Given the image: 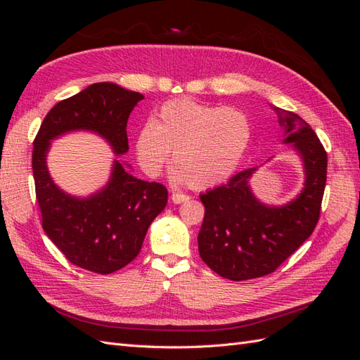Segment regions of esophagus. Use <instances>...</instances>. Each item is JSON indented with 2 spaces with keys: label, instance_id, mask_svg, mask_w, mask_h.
I'll return each instance as SVG.
<instances>
[{
  "label": "esophagus",
  "instance_id": "obj_1",
  "mask_svg": "<svg viewBox=\"0 0 360 360\" xmlns=\"http://www.w3.org/2000/svg\"><path fill=\"white\" fill-rule=\"evenodd\" d=\"M171 200H172V202H174V204H181V202H184V201H189V200H191V197H189V195H184V193L174 192V193L171 195Z\"/></svg>",
  "mask_w": 360,
  "mask_h": 360
}]
</instances>
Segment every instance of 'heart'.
Listing matches in <instances>:
<instances>
[{
	"label": "heart",
	"instance_id": "1",
	"mask_svg": "<svg viewBox=\"0 0 360 360\" xmlns=\"http://www.w3.org/2000/svg\"><path fill=\"white\" fill-rule=\"evenodd\" d=\"M250 138L249 117L238 108L176 99L160 106L156 123L148 120L141 126L135 147L139 165L150 177L159 176L174 151L171 179L205 189L237 169Z\"/></svg>",
	"mask_w": 360,
	"mask_h": 360
}]
</instances>
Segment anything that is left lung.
I'll use <instances>...</instances> for the list:
<instances>
[{
	"label": "left lung",
	"mask_w": 360,
	"mask_h": 360,
	"mask_svg": "<svg viewBox=\"0 0 360 360\" xmlns=\"http://www.w3.org/2000/svg\"><path fill=\"white\" fill-rule=\"evenodd\" d=\"M284 143L303 162L304 183L284 205L257 200L249 180L258 168L237 172L230 181L200 195L205 207L198 234L204 263L231 281L254 279L275 271L312 234L320 219L328 176V155L311 126L297 114L275 108Z\"/></svg>",
	"instance_id": "obj_1"
}]
</instances>
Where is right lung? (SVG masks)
Returning <instances> with one entry per match:
<instances>
[{"label":"right lung","instance_id":"1","mask_svg":"<svg viewBox=\"0 0 360 360\" xmlns=\"http://www.w3.org/2000/svg\"><path fill=\"white\" fill-rule=\"evenodd\" d=\"M144 96L112 82H97L58 102L43 120L32 150V176L41 226L72 264L94 274H114L135 259L150 224L165 209L160 183L134 177L114 160L106 186L79 198L53 183L46 165L51 141L75 130L101 135L115 155L129 150L126 126Z\"/></svg>","mask_w":360,"mask_h":360}]
</instances>
